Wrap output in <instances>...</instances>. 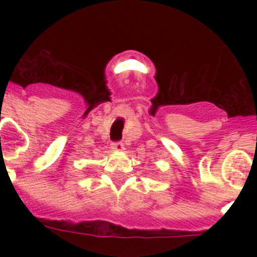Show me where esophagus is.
Returning <instances> with one entry per match:
<instances>
[{"label": "esophagus", "mask_w": 257, "mask_h": 257, "mask_svg": "<svg viewBox=\"0 0 257 257\" xmlns=\"http://www.w3.org/2000/svg\"><path fill=\"white\" fill-rule=\"evenodd\" d=\"M110 148H112L113 152H122L124 149V145L122 142H117V143H113L110 145Z\"/></svg>", "instance_id": "34e87169"}]
</instances>
